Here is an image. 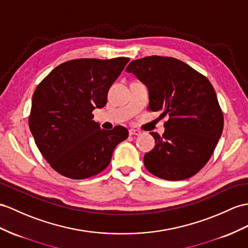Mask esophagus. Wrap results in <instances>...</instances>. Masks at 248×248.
I'll return each mask as SVG.
<instances>
[{
    "label": "esophagus",
    "instance_id": "esophagus-1",
    "mask_svg": "<svg viewBox=\"0 0 248 248\" xmlns=\"http://www.w3.org/2000/svg\"><path fill=\"white\" fill-rule=\"evenodd\" d=\"M129 135L130 136H140L141 135V131L138 130V129H129Z\"/></svg>",
    "mask_w": 248,
    "mask_h": 248
}]
</instances>
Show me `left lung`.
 Segmentation results:
<instances>
[{
	"instance_id": "left-lung-1",
	"label": "left lung",
	"mask_w": 248,
	"mask_h": 248,
	"mask_svg": "<svg viewBox=\"0 0 248 248\" xmlns=\"http://www.w3.org/2000/svg\"><path fill=\"white\" fill-rule=\"evenodd\" d=\"M126 71L147 86V109L168 116L162 137L150 132L155 146L144 155L146 170L168 181L192 177L210 159L224 125L213 85L189 65L170 57L135 60Z\"/></svg>"
}]
</instances>
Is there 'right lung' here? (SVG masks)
Wrapping results in <instances>:
<instances>
[{
	"instance_id": "obj_1",
	"label": "right lung",
	"mask_w": 248,
	"mask_h": 248,
	"mask_svg": "<svg viewBox=\"0 0 248 248\" xmlns=\"http://www.w3.org/2000/svg\"><path fill=\"white\" fill-rule=\"evenodd\" d=\"M128 61L124 57L71 60L57 66L35 88L29 128L42 155L62 176H95L127 139L123 126L101 129L93 110L106 105L108 90Z\"/></svg>"
}]
</instances>
